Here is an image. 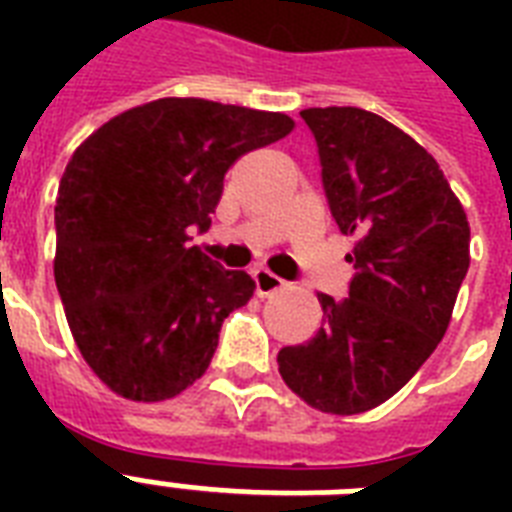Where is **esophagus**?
I'll return each instance as SVG.
<instances>
[{
    "label": "esophagus",
    "mask_w": 512,
    "mask_h": 512,
    "mask_svg": "<svg viewBox=\"0 0 512 512\" xmlns=\"http://www.w3.org/2000/svg\"><path fill=\"white\" fill-rule=\"evenodd\" d=\"M252 279H255V289L260 297L273 295V292H279V289L284 287V279H279V276L268 271V268H255Z\"/></svg>",
    "instance_id": "34e87169"
}]
</instances>
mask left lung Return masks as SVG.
Masks as SVG:
<instances>
[{
  "mask_svg": "<svg viewBox=\"0 0 512 512\" xmlns=\"http://www.w3.org/2000/svg\"><path fill=\"white\" fill-rule=\"evenodd\" d=\"M329 212L356 247L348 297L321 292L316 337L279 350V372L327 414L369 412L412 380L452 319L470 265L460 199L425 148L353 106L305 108Z\"/></svg>",
  "mask_w": 512,
  "mask_h": 512,
  "instance_id": "1",
  "label": "left lung"
}]
</instances>
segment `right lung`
<instances>
[{
  "label": "right lung",
  "instance_id": "right-lung-1",
  "mask_svg": "<svg viewBox=\"0 0 512 512\" xmlns=\"http://www.w3.org/2000/svg\"><path fill=\"white\" fill-rule=\"evenodd\" d=\"M292 127L287 114L162 98L76 148L55 201V284L84 361L114 393L164 401L207 372L255 281L188 241L212 223L231 164Z\"/></svg>",
  "mask_w": 512,
  "mask_h": 512
}]
</instances>
